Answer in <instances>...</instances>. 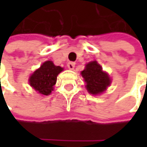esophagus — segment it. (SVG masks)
Instances as JSON below:
<instances>
[{"mask_svg":"<svg viewBox=\"0 0 147 147\" xmlns=\"http://www.w3.org/2000/svg\"><path fill=\"white\" fill-rule=\"evenodd\" d=\"M74 66H75V64L74 63V62H69V63H68V65H67V67L71 69V70H73L74 69Z\"/></svg>","mask_w":147,"mask_h":147,"instance_id":"obj_1","label":"esophagus"}]
</instances>
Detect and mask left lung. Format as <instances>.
<instances>
[{
    "label": "left lung",
    "mask_w": 147,
    "mask_h": 147,
    "mask_svg": "<svg viewBox=\"0 0 147 147\" xmlns=\"http://www.w3.org/2000/svg\"><path fill=\"white\" fill-rule=\"evenodd\" d=\"M81 74L86 82L88 92L92 95L103 93L111 83L108 74L102 70L101 66L96 60L87 64Z\"/></svg>",
    "instance_id": "obj_1"
}]
</instances>
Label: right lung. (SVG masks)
Returning a JSON list of instances; mask_svg holds the SVG:
<instances>
[{"label":"right lung","mask_w":147,"mask_h":147,"mask_svg":"<svg viewBox=\"0 0 147 147\" xmlns=\"http://www.w3.org/2000/svg\"><path fill=\"white\" fill-rule=\"evenodd\" d=\"M63 70L64 69L60 66H56L52 61L47 60L30 76L29 84L38 93L48 96L54 90L58 74Z\"/></svg>","instance_id":"1"}]
</instances>
